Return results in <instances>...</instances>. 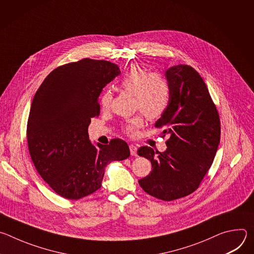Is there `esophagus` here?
Wrapping results in <instances>:
<instances>
[{
    "mask_svg": "<svg viewBox=\"0 0 254 254\" xmlns=\"http://www.w3.org/2000/svg\"><path fill=\"white\" fill-rule=\"evenodd\" d=\"M129 151H130L131 156L137 155V148L134 146V144H129Z\"/></svg>",
    "mask_w": 254,
    "mask_h": 254,
    "instance_id": "1",
    "label": "esophagus"
}]
</instances>
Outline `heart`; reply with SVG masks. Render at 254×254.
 I'll return each mask as SVG.
<instances>
[{"mask_svg":"<svg viewBox=\"0 0 254 254\" xmlns=\"http://www.w3.org/2000/svg\"><path fill=\"white\" fill-rule=\"evenodd\" d=\"M118 85L124 91L134 96V108L150 120L160 119L168 110L172 95L171 84L160 72L149 73L144 67L133 65L120 78ZM112 100L111 90H104L99 97L100 106L103 110H107ZM143 124L142 115H136L125 122L123 130L129 136H135Z\"/></svg>","mask_w":254,"mask_h":254,"instance_id":"1","label":"heart"}]
</instances>
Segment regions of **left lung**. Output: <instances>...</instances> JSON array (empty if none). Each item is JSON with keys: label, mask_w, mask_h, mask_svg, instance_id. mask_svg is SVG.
Listing matches in <instances>:
<instances>
[{"label": "left lung", "mask_w": 254, "mask_h": 254, "mask_svg": "<svg viewBox=\"0 0 254 254\" xmlns=\"http://www.w3.org/2000/svg\"><path fill=\"white\" fill-rule=\"evenodd\" d=\"M172 95L168 110L155 127L169 134L164 153L141 147L137 155L152 163L138 184L147 194L173 201L195 192L209 171L220 141L218 111L198 72L179 64L166 71Z\"/></svg>", "instance_id": "left-lung-1"}]
</instances>
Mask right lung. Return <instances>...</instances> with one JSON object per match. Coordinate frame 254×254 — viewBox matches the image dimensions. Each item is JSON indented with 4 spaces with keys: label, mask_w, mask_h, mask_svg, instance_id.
<instances>
[{
    "label": "right lung",
    "mask_w": 254,
    "mask_h": 254,
    "mask_svg": "<svg viewBox=\"0 0 254 254\" xmlns=\"http://www.w3.org/2000/svg\"><path fill=\"white\" fill-rule=\"evenodd\" d=\"M121 73L117 64L84 58L54 69L36 92L27 123L31 160L59 196L78 200L101 187L104 168L129 157L127 143L90 142L87 127L98 117L102 88Z\"/></svg>",
    "instance_id": "right-lung-1"
}]
</instances>
